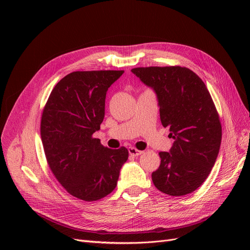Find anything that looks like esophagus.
<instances>
[{
  "mask_svg": "<svg viewBox=\"0 0 250 250\" xmlns=\"http://www.w3.org/2000/svg\"><path fill=\"white\" fill-rule=\"evenodd\" d=\"M128 152H129V154L131 156H139V155H141L143 153V151L135 149L134 147H129V148H128Z\"/></svg>",
  "mask_w": 250,
  "mask_h": 250,
  "instance_id": "obj_1",
  "label": "esophagus"
}]
</instances>
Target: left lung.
Wrapping results in <instances>:
<instances>
[{
  "instance_id": "left-lung-1",
  "label": "left lung",
  "mask_w": 250,
  "mask_h": 250,
  "mask_svg": "<svg viewBox=\"0 0 250 250\" xmlns=\"http://www.w3.org/2000/svg\"><path fill=\"white\" fill-rule=\"evenodd\" d=\"M131 72L155 92L162 124L174 139L169 152H160L153 184L171 196L190 194L207 179L220 149L222 128L209 92L188 67H135Z\"/></svg>"
}]
</instances>
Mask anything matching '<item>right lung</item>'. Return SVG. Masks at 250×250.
I'll return each mask as SVG.
<instances>
[{"instance_id":"1","label":"right lung","mask_w":250,"mask_h":250,"mask_svg":"<svg viewBox=\"0 0 250 250\" xmlns=\"http://www.w3.org/2000/svg\"><path fill=\"white\" fill-rule=\"evenodd\" d=\"M124 71L73 72L60 80L43 108L41 135L49 167L67 193L84 201L110 194L128 160L93 138L100 129L108 87Z\"/></svg>"}]
</instances>
